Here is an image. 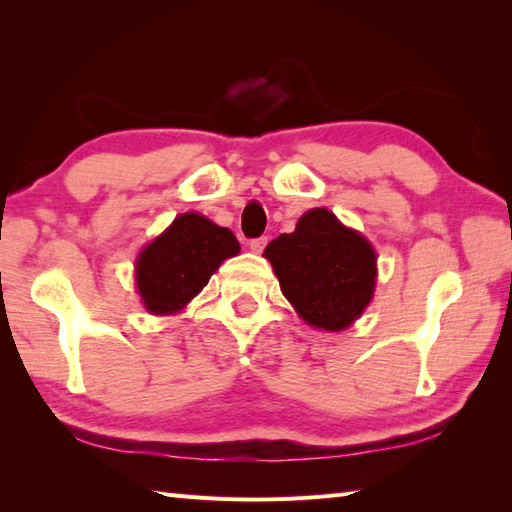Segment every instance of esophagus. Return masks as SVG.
<instances>
[{"label": "esophagus", "instance_id": "esophagus-1", "mask_svg": "<svg viewBox=\"0 0 512 512\" xmlns=\"http://www.w3.org/2000/svg\"><path fill=\"white\" fill-rule=\"evenodd\" d=\"M266 244H268V237H255V239H250L248 246H250V250H253V253H262Z\"/></svg>", "mask_w": 512, "mask_h": 512}]
</instances>
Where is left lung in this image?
I'll return each instance as SVG.
<instances>
[{
  "label": "left lung",
  "mask_w": 512,
  "mask_h": 512,
  "mask_svg": "<svg viewBox=\"0 0 512 512\" xmlns=\"http://www.w3.org/2000/svg\"><path fill=\"white\" fill-rule=\"evenodd\" d=\"M264 255L284 297L312 328H350L374 297L372 244L328 209L303 213L295 231L273 239Z\"/></svg>",
  "instance_id": "8db88e82"
}]
</instances>
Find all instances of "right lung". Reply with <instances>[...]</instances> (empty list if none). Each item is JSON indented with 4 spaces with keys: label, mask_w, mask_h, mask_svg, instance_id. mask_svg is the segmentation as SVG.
<instances>
[{
    "label": "right lung",
    "mask_w": 512,
    "mask_h": 512,
    "mask_svg": "<svg viewBox=\"0 0 512 512\" xmlns=\"http://www.w3.org/2000/svg\"><path fill=\"white\" fill-rule=\"evenodd\" d=\"M239 253L237 237L200 213H182L140 250L136 286L151 314L180 312L200 295L224 259Z\"/></svg>",
    "instance_id": "add662e5"
}]
</instances>
